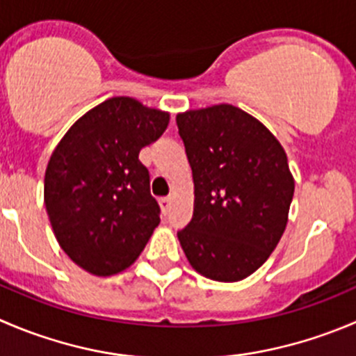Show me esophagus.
<instances>
[{"label": "esophagus", "instance_id": "obj_1", "mask_svg": "<svg viewBox=\"0 0 356 356\" xmlns=\"http://www.w3.org/2000/svg\"><path fill=\"white\" fill-rule=\"evenodd\" d=\"M172 203V196H165V198H160V207L163 212H168V207Z\"/></svg>", "mask_w": 356, "mask_h": 356}]
</instances>
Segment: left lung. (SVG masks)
Masks as SVG:
<instances>
[{
    "label": "left lung",
    "instance_id": "left-lung-1",
    "mask_svg": "<svg viewBox=\"0 0 356 356\" xmlns=\"http://www.w3.org/2000/svg\"><path fill=\"white\" fill-rule=\"evenodd\" d=\"M193 170V219L177 238L193 270L240 282L277 248L289 222L294 175L280 140L231 104L179 113Z\"/></svg>",
    "mask_w": 356,
    "mask_h": 356
}]
</instances>
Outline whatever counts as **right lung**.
Returning <instances> with one entry per match:
<instances>
[{
	"label": "right lung",
	"instance_id": "right-lung-1",
	"mask_svg": "<svg viewBox=\"0 0 356 356\" xmlns=\"http://www.w3.org/2000/svg\"><path fill=\"white\" fill-rule=\"evenodd\" d=\"M170 113L111 97L76 120L44 172V205L62 250L86 273L111 277L137 261L160 224L139 153Z\"/></svg>",
	"mask_w": 356,
	"mask_h": 356
}]
</instances>
